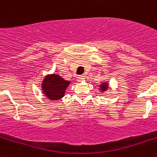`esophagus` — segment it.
<instances>
[{"label":"esophagus","mask_w":157,"mask_h":157,"mask_svg":"<svg viewBox=\"0 0 157 157\" xmlns=\"http://www.w3.org/2000/svg\"><path fill=\"white\" fill-rule=\"evenodd\" d=\"M85 76H77V81H85Z\"/></svg>","instance_id":"esophagus-1"}]
</instances>
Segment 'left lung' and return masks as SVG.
<instances>
[{"mask_svg":"<svg viewBox=\"0 0 157 157\" xmlns=\"http://www.w3.org/2000/svg\"><path fill=\"white\" fill-rule=\"evenodd\" d=\"M99 90L101 92V94H104V93L109 89V81H103L102 83H101L100 85H98Z\"/></svg>","mask_w":157,"mask_h":157,"instance_id":"left-lung-1","label":"left lung"}]
</instances>
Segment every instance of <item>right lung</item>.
<instances>
[{"instance_id":"1","label":"right lung","mask_w":157,"mask_h":157,"mask_svg":"<svg viewBox=\"0 0 157 157\" xmlns=\"http://www.w3.org/2000/svg\"><path fill=\"white\" fill-rule=\"evenodd\" d=\"M70 81H66L57 73L47 74L41 82V91L49 101H58L64 96Z\"/></svg>"}]
</instances>
